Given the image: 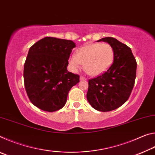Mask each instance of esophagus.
I'll list each match as a JSON object with an SVG mask.
<instances>
[{
  "instance_id": "34e87169",
  "label": "esophagus",
  "mask_w": 155,
  "mask_h": 155,
  "mask_svg": "<svg viewBox=\"0 0 155 155\" xmlns=\"http://www.w3.org/2000/svg\"><path fill=\"white\" fill-rule=\"evenodd\" d=\"M80 80L83 81V80H87V78H86L85 77H84L83 76H81L80 77Z\"/></svg>"
}]
</instances>
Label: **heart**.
<instances>
[{"instance_id":"obj_1","label":"heart","mask_w":155,"mask_h":155,"mask_svg":"<svg viewBox=\"0 0 155 155\" xmlns=\"http://www.w3.org/2000/svg\"><path fill=\"white\" fill-rule=\"evenodd\" d=\"M114 59V50L109 44L93 43L78 49L70 57L69 62L74 71L84 64L89 74L98 76L111 67Z\"/></svg>"}]
</instances>
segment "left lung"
<instances>
[{
	"label": "left lung",
	"mask_w": 155,
	"mask_h": 155,
	"mask_svg": "<svg viewBox=\"0 0 155 155\" xmlns=\"http://www.w3.org/2000/svg\"><path fill=\"white\" fill-rule=\"evenodd\" d=\"M109 43L114 50L112 65L103 74L89 80L87 99L94 109L110 111L126 103L135 85L137 62L131 49L111 37L98 41Z\"/></svg>",
	"instance_id": "obj_1"
}]
</instances>
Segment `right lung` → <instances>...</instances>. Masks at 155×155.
<instances>
[{
  "label": "right lung",
  "instance_id": "obj_1",
  "mask_svg": "<svg viewBox=\"0 0 155 155\" xmlns=\"http://www.w3.org/2000/svg\"><path fill=\"white\" fill-rule=\"evenodd\" d=\"M76 46L71 40L46 37L29 48L24 65V82L30 101L43 111L61 109L68 92L79 82V75L67 70Z\"/></svg>",
  "mask_w": 155,
  "mask_h": 155
}]
</instances>
